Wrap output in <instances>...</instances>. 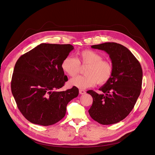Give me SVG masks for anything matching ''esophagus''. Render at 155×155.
<instances>
[{"mask_svg": "<svg viewBox=\"0 0 155 155\" xmlns=\"http://www.w3.org/2000/svg\"><path fill=\"white\" fill-rule=\"evenodd\" d=\"M79 94H86V91H85V90H83V89H80V90H79Z\"/></svg>", "mask_w": 155, "mask_h": 155, "instance_id": "1", "label": "esophagus"}]
</instances>
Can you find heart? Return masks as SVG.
<instances>
[{
	"label": "heart",
	"instance_id": "b5f03b06",
	"mask_svg": "<svg viewBox=\"0 0 155 155\" xmlns=\"http://www.w3.org/2000/svg\"><path fill=\"white\" fill-rule=\"evenodd\" d=\"M102 56L92 50L78 51L76 59L70 56L61 63L63 71L70 77H74L80 71V65L87 66L84 76H79L70 81V85L80 89L91 87L97 83L103 85L109 81L113 72V67L109 61L102 59Z\"/></svg>",
	"mask_w": 155,
	"mask_h": 155
}]
</instances>
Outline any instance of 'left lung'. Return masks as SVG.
Returning a JSON list of instances; mask_svg holds the SVG:
<instances>
[{
    "label": "left lung",
    "instance_id": "left-lung-1",
    "mask_svg": "<svg viewBox=\"0 0 155 155\" xmlns=\"http://www.w3.org/2000/svg\"><path fill=\"white\" fill-rule=\"evenodd\" d=\"M91 47L109 55L113 72L110 80L99 89L101 94L92 90L87 92L93 98L89 114L100 124H116L129 114L141 92V64L128 48L120 44L105 43Z\"/></svg>",
    "mask_w": 155,
    "mask_h": 155
}]
</instances>
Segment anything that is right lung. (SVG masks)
Returning <instances> with one entry per match:
<instances>
[{"label":"right lung","mask_w":155,"mask_h":155,"mask_svg":"<svg viewBox=\"0 0 155 155\" xmlns=\"http://www.w3.org/2000/svg\"><path fill=\"white\" fill-rule=\"evenodd\" d=\"M74 49L71 45L42 43L18 58L11 88L18 109L31 123L48 126L66 114L67 105L79 94L76 87L58 92L68 81L63 60Z\"/></svg>","instance_id":"1"}]
</instances>
